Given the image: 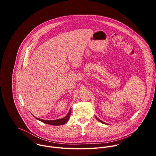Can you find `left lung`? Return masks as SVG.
<instances>
[{
    "label": "left lung",
    "instance_id": "8db88e82",
    "mask_svg": "<svg viewBox=\"0 0 156 156\" xmlns=\"http://www.w3.org/2000/svg\"><path fill=\"white\" fill-rule=\"evenodd\" d=\"M96 119H98V120H99V121H100V122H101V123H104V122H102V121H101V120H99V119H98V118H97V117H96Z\"/></svg>",
    "mask_w": 156,
    "mask_h": 156
}]
</instances>
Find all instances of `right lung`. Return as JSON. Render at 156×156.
<instances>
[{
  "label": "right lung",
  "mask_w": 156,
  "mask_h": 156,
  "mask_svg": "<svg viewBox=\"0 0 156 156\" xmlns=\"http://www.w3.org/2000/svg\"><path fill=\"white\" fill-rule=\"evenodd\" d=\"M70 114H71V110H70L69 114L66 115L65 117L58 119V120H45L40 119H38L36 117V119L44 123H46V124H49V125H63L67 122V121L69 120V119L70 118Z\"/></svg>",
  "instance_id": "1"
}]
</instances>
